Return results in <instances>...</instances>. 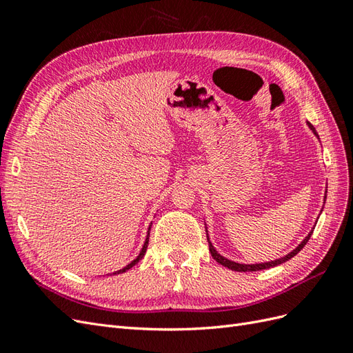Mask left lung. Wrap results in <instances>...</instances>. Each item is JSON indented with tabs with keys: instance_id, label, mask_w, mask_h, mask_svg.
Returning <instances> with one entry per match:
<instances>
[{
	"instance_id": "8db88e82",
	"label": "left lung",
	"mask_w": 353,
	"mask_h": 353,
	"mask_svg": "<svg viewBox=\"0 0 353 353\" xmlns=\"http://www.w3.org/2000/svg\"><path fill=\"white\" fill-rule=\"evenodd\" d=\"M309 126H310V130L314 132L316 137H318V134H316V131H314V128H313V125L309 123ZM313 230H314V228H313ZM313 230L309 232V236H307V237L300 243V245H298V248H295L292 252H289V254H288L286 256L279 258V259H276V261H270V263H263V264H239V263H234V261H230V259H227L225 256L219 255L218 252H216V249H214L213 245H212V241L209 240V236H207V241H209L210 254H212L213 259H216V263H219L221 265L227 267V268H230V270H234V271H258V270H265V268L276 267V265H279V264H283V263H286L288 259H291L292 256H295V255L298 254V252H300V250L305 246V243L309 241L310 236L313 234Z\"/></svg>"
}]
</instances>
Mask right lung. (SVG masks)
I'll return each mask as SVG.
<instances>
[{
    "instance_id": "obj_1",
    "label": "right lung",
    "mask_w": 353,
    "mask_h": 353,
    "mask_svg": "<svg viewBox=\"0 0 353 353\" xmlns=\"http://www.w3.org/2000/svg\"><path fill=\"white\" fill-rule=\"evenodd\" d=\"M150 227H152V225H150ZM150 227H149V230H148V237H146V241H144V245H143V248H141V250H140V254H139V256L137 258H135L134 261H132V263H130L128 265H126V267H123L122 270H119V271H114V273L113 274H121V273H125V271L126 270H130V268H132L135 264H137L139 263V261L144 256V254H146V250H148V245H149V232H150Z\"/></svg>"
}]
</instances>
